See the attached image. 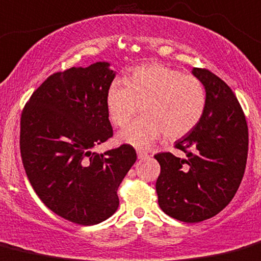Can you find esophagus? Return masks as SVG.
I'll return each instance as SVG.
<instances>
[{"mask_svg": "<svg viewBox=\"0 0 261 261\" xmlns=\"http://www.w3.org/2000/svg\"><path fill=\"white\" fill-rule=\"evenodd\" d=\"M149 153L146 151H144V150H138V158L141 159V160H145V159L149 158Z\"/></svg>", "mask_w": 261, "mask_h": 261, "instance_id": "34e87169", "label": "esophagus"}]
</instances>
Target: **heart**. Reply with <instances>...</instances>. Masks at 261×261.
I'll use <instances>...</instances> for the list:
<instances>
[{"mask_svg": "<svg viewBox=\"0 0 261 261\" xmlns=\"http://www.w3.org/2000/svg\"><path fill=\"white\" fill-rule=\"evenodd\" d=\"M206 103L204 82L163 64L138 66L125 84L112 81L106 92V108L115 126L123 127L140 106L144 109L145 117L131 122L117 136L123 144L140 149L164 135L176 140L190 134L201 121Z\"/></svg>", "mask_w": 261, "mask_h": 261, "instance_id": "heart-1", "label": "heart"}]
</instances>
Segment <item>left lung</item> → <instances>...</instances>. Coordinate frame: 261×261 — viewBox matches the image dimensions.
Masks as SVG:
<instances>
[{
	"mask_svg": "<svg viewBox=\"0 0 261 261\" xmlns=\"http://www.w3.org/2000/svg\"><path fill=\"white\" fill-rule=\"evenodd\" d=\"M205 85L207 103L199 125L175 142L185 159L155 155L161 167L156 193L161 210L184 223L213 218L231 201L243 180L249 133L237 96L206 68H193Z\"/></svg>",
	"mask_w": 261,
	"mask_h": 261,
	"instance_id": "left-lung-1",
	"label": "left lung"
}]
</instances>
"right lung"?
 <instances>
[{
  "instance_id": "obj_1",
  "label": "right lung",
  "mask_w": 261,
  "mask_h": 261,
  "mask_svg": "<svg viewBox=\"0 0 261 261\" xmlns=\"http://www.w3.org/2000/svg\"><path fill=\"white\" fill-rule=\"evenodd\" d=\"M109 65L52 73L21 114L22 164L35 193L55 214L79 225L98 224L117 210V189L138 159L128 144L92 151L114 135L106 108L115 77Z\"/></svg>"
}]
</instances>
